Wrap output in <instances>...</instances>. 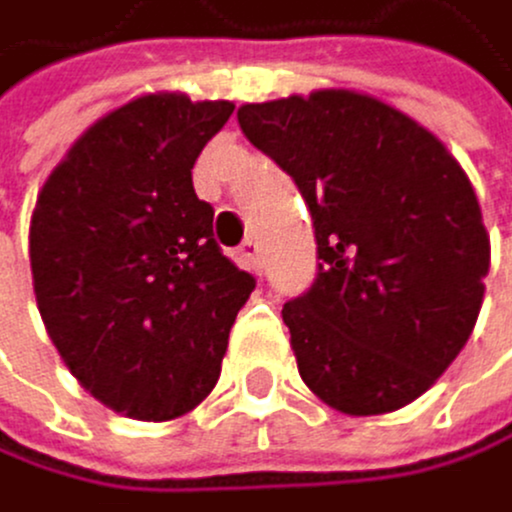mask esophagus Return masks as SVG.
Listing matches in <instances>:
<instances>
[{"mask_svg":"<svg viewBox=\"0 0 512 512\" xmlns=\"http://www.w3.org/2000/svg\"><path fill=\"white\" fill-rule=\"evenodd\" d=\"M238 261H242L251 274H261L264 270V258H261V245L258 242H245L242 251H238Z\"/></svg>","mask_w":512,"mask_h":512,"instance_id":"esophagus-1","label":"esophagus"}]
</instances>
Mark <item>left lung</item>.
I'll return each instance as SVG.
<instances>
[{
    "label": "left lung",
    "mask_w": 512,
    "mask_h": 512,
    "mask_svg": "<svg viewBox=\"0 0 512 512\" xmlns=\"http://www.w3.org/2000/svg\"><path fill=\"white\" fill-rule=\"evenodd\" d=\"M238 127L312 213L318 277L283 306L302 382L350 417L411 405L481 312L491 238L472 181L427 127L350 88L242 104Z\"/></svg>",
    "instance_id": "obj_1"
}]
</instances>
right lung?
<instances>
[{"instance_id": "1", "label": "right lung", "mask_w": 512, "mask_h": 512, "mask_svg": "<svg viewBox=\"0 0 512 512\" xmlns=\"http://www.w3.org/2000/svg\"><path fill=\"white\" fill-rule=\"evenodd\" d=\"M235 111L181 92L95 120L31 216V277L56 353L101 405L175 420L213 392L254 277L213 238L191 168Z\"/></svg>"}]
</instances>
